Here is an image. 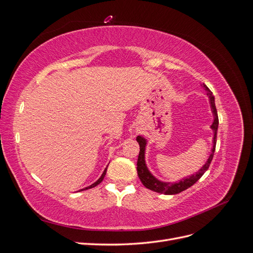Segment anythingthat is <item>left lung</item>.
<instances>
[{
    "label": "left lung",
    "mask_w": 253,
    "mask_h": 253,
    "mask_svg": "<svg viewBox=\"0 0 253 253\" xmlns=\"http://www.w3.org/2000/svg\"><path fill=\"white\" fill-rule=\"evenodd\" d=\"M202 86L207 91V95H208V97H209L210 108H211V112L213 115V122L210 126L214 133L213 139H212L213 145L211 149V154L209 155L208 159H207L205 165L195 174L190 175V176H188V177L182 178L179 181H176V182L163 181V180L156 178L155 176L151 173V171L149 170V168L147 166V163H145V148H147L148 140L145 139L143 136H140V135L137 136L136 140L139 143V147H140L138 160H137V173H138V177L145 188H148L152 191H154V192H157L160 194H166V195L177 194V193L182 192V191L187 190L191 186H193L194 183L202 177L204 173L208 170V168L211 164V160L214 155V151H215L216 134H217V127H218V117H217V111H216V106H215V99H214L213 94L211 93V90L207 87V85H205V84H202Z\"/></svg>",
    "instance_id": "left-lung-1"
}]
</instances>
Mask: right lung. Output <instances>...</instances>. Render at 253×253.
Returning <instances> with one entry per match:
<instances>
[{
  "label": "right lung",
  "instance_id": "1",
  "mask_svg": "<svg viewBox=\"0 0 253 253\" xmlns=\"http://www.w3.org/2000/svg\"><path fill=\"white\" fill-rule=\"evenodd\" d=\"M106 170H108V168H105L104 169V171H103V173H102V175L100 176V177H99V179L97 180V181H95L94 183H91L90 186H88V187H85V188H83V189H81V190H79V191H83V190H87V189H90V188H94V187H96L97 185H99V183H100L102 180H103V178H104V176H105V174H106Z\"/></svg>",
  "mask_w": 253,
  "mask_h": 253
}]
</instances>
